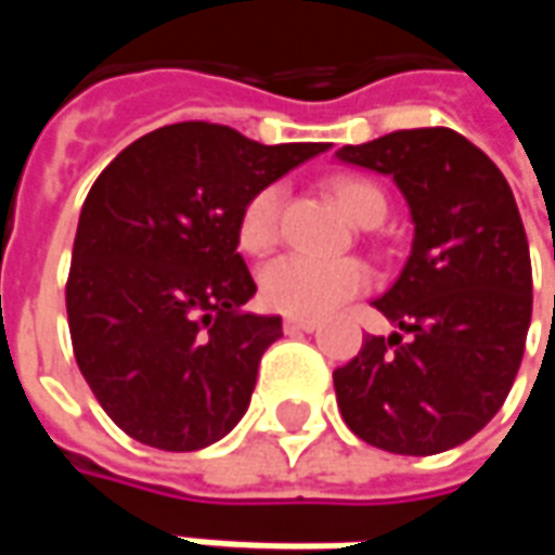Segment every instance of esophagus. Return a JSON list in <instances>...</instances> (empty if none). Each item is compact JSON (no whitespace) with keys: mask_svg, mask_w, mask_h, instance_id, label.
<instances>
[{"mask_svg":"<svg viewBox=\"0 0 555 555\" xmlns=\"http://www.w3.org/2000/svg\"><path fill=\"white\" fill-rule=\"evenodd\" d=\"M284 331L287 333H311L318 331V321L314 318H284Z\"/></svg>","mask_w":555,"mask_h":555,"instance_id":"1","label":"esophagus"}]
</instances>
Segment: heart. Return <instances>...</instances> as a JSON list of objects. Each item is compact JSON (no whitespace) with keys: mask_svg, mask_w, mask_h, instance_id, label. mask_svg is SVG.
Here are the masks:
<instances>
[{"mask_svg":"<svg viewBox=\"0 0 555 555\" xmlns=\"http://www.w3.org/2000/svg\"><path fill=\"white\" fill-rule=\"evenodd\" d=\"M333 194L354 222L373 228L386 219L389 201L367 179L343 176L333 182ZM281 212H284V188L266 184L259 188L241 209L237 219V244L253 256H262L281 241ZM371 287V268L361 259H309V256H281L268 262L259 274V293L268 309L284 311L293 318H314L336 309Z\"/></svg>","mask_w":555,"mask_h":555,"instance_id":"heart-1","label":"heart"}]
</instances>
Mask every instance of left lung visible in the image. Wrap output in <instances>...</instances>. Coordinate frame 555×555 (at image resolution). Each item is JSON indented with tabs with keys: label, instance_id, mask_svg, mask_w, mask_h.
<instances>
[{
	"label": "left lung",
	"instance_id": "1",
	"mask_svg": "<svg viewBox=\"0 0 555 555\" xmlns=\"http://www.w3.org/2000/svg\"><path fill=\"white\" fill-rule=\"evenodd\" d=\"M392 176L414 246L373 306L398 333L364 336L333 371L346 426L373 448L429 457L501 411L531 324V256L503 172L454 129H398L336 151Z\"/></svg>",
	"mask_w": 555,
	"mask_h": 555
}]
</instances>
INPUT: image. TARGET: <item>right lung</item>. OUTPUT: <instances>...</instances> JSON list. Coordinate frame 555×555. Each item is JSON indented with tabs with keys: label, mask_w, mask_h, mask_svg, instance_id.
I'll use <instances>...</instances> for the list:
<instances>
[{
	"label": "right lung",
	"mask_w": 555,
	"mask_h": 555,
	"mask_svg": "<svg viewBox=\"0 0 555 555\" xmlns=\"http://www.w3.org/2000/svg\"><path fill=\"white\" fill-rule=\"evenodd\" d=\"M324 141L259 144L172 122L132 141L92 184L67 274L74 354L104 414L160 451H201L246 414L281 318L249 314L244 203Z\"/></svg>",
	"instance_id": "1"
}]
</instances>
